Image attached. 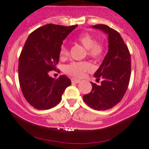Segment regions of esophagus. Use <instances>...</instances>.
Here are the masks:
<instances>
[{"label":"esophagus","instance_id":"1","mask_svg":"<svg viewBox=\"0 0 149 149\" xmlns=\"http://www.w3.org/2000/svg\"><path fill=\"white\" fill-rule=\"evenodd\" d=\"M71 81L72 83H75V84H78V83L80 82V80H79V79H71Z\"/></svg>","mask_w":149,"mask_h":149}]
</instances>
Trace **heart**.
Here are the masks:
<instances>
[{
    "label": "heart",
    "mask_w": 149,
    "mask_h": 149,
    "mask_svg": "<svg viewBox=\"0 0 149 149\" xmlns=\"http://www.w3.org/2000/svg\"><path fill=\"white\" fill-rule=\"evenodd\" d=\"M77 40L87 49V55L90 57L99 60L104 54V46L101 42H96V39L88 33L82 34L78 37ZM61 57L66 58L69 55V49L65 44H62L59 50ZM93 67L89 62H73L66 65L65 71L67 74L76 78H81L86 72L90 71Z\"/></svg>",
    "instance_id": "obj_1"
}]
</instances>
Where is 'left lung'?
Returning <instances> with one entry per match:
<instances>
[{
  "label": "left lung",
  "mask_w": 149,
  "mask_h": 149,
  "mask_svg": "<svg viewBox=\"0 0 149 149\" xmlns=\"http://www.w3.org/2000/svg\"><path fill=\"white\" fill-rule=\"evenodd\" d=\"M108 34L109 50L102 64L94 73L96 81L92 82L91 92L83 96L84 102L95 110H107L118 104L127 90L131 76V56L117 31L107 25L93 26Z\"/></svg>",
  "instance_id": "8db88e82"
}]
</instances>
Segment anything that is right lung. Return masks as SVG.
I'll use <instances>...</instances> for the list:
<instances>
[{
    "instance_id": "right-lung-1",
    "label": "right lung",
    "mask_w": 149,
    "mask_h": 149,
    "mask_svg": "<svg viewBox=\"0 0 149 149\" xmlns=\"http://www.w3.org/2000/svg\"><path fill=\"white\" fill-rule=\"evenodd\" d=\"M76 26L45 25L31 33L25 42L19 57V82L24 98L35 109L56 106L71 84L66 76L55 79L48 73L56 69L63 40Z\"/></svg>"
}]
</instances>
